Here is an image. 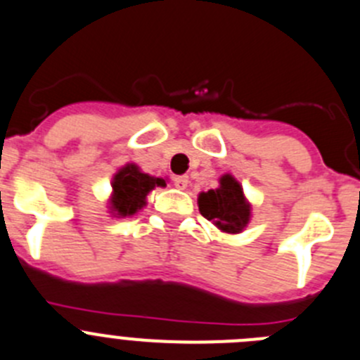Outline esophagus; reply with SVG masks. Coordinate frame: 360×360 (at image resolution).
<instances>
[{"mask_svg":"<svg viewBox=\"0 0 360 360\" xmlns=\"http://www.w3.org/2000/svg\"><path fill=\"white\" fill-rule=\"evenodd\" d=\"M187 186H189V178L187 176H176L174 178V187L180 191L187 189Z\"/></svg>","mask_w":360,"mask_h":360,"instance_id":"esophagus-1","label":"esophagus"}]
</instances>
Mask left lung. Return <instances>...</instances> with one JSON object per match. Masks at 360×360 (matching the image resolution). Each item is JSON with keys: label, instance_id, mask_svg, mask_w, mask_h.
<instances>
[{"label": "left lung", "instance_id": "obj_1", "mask_svg": "<svg viewBox=\"0 0 360 360\" xmlns=\"http://www.w3.org/2000/svg\"><path fill=\"white\" fill-rule=\"evenodd\" d=\"M198 207L203 217L226 233L243 232L252 217V205L246 202L243 187L232 174H223L217 189L200 193Z\"/></svg>", "mask_w": 360, "mask_h": 360}]
</instances>
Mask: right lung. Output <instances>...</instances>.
Listing matches in <instances>:
<instances>
[{
	"mask_svg": "<svg viewBox=\"0 0 360 360\" xmlns=\"http://www.w3.org/2000/svg\"><path fill=\"white\" fill-rule=\"evenodd\" d=\"M162 178L143 173L135 164H127L112 178L110 212L115 217L134 216L146 205V196L155 187H164Z\"/></svg>",
	"mask_w": 360,
	"mask_h": 360,
	"instance_id": "add662e5",
	"label": "right lung"
}]
</instances>
